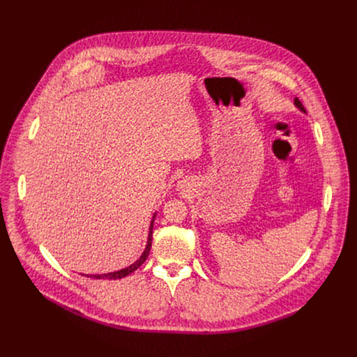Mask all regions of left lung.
Instances as JSON below:
<instances>
[{
  "label": "left lung",
  "mask_w": 357,
  "mask_h": 357,
  "mask_svg": "<svg viewBox=\"0 0 357 357\" xmlns=\"http://www.w3.org/2000/svg\"><path fill=\"white\" fill-rule=\"evenodd\" d=\"M294 105H295V107H298V109H299V110H301V112H302V113H307V112H305V109H303V106H302V105H301V101H299V100H298V98H296V97H295V98H294Z\"/></svg>",
  "instance_id": "1"
}]
</instances>
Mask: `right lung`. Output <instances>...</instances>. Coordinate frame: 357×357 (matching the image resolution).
Returning a JSON list of instances; mask_svg holds the SVG:
<instances>
[{"label":"right lung","mask_w":357,"mask_h":357,"mask_svg":"<svg viewBox=\"0 0 357 357\" xmlns=\"http://www.w3.org/2000/svg\"><path fill=\"white\" fill-rule=\"evenodd\" d=\"M155 216L157 213L152 216V220H151V225H149V231H148V240H146V245H145V250L144 252L141 254V257L132 263L131 266L123 268V270H119V271H114V273H106V274H93V275H86V277H90V278H94V280H119V278H123V277H127L128 274L134 273L141 264H144V261L146 260L148 254H149V250H151V244H152V229H154V220H155Z\"/></svg>","instance_id":"obj_1"}]
</instances>
